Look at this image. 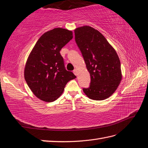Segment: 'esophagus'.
<instances>
[{"instance_id": "1", "label": "esophagus", "mask_w": 148, "mask_h": 148, "mask_svg": "<svg viewBox=\"0 0 148 148\" xmlns=\"http://www.w3.org/2000/svg\"><path fill=\"white\" fill-rule=\"evenodd\" d=\"M73 73H74V74L76 75V76H77V75H78V70H75L74 71H73Z\"/></svg>"}]
</instances>
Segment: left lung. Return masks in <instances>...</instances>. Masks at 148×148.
<instances>
[{"mask_svg": "<svg viewBox=\"0 0 148 148\" xmlns=\"http://www.w3.org/2000/svg\"><path fill=\"white\" fill-rule=\"evenodd\" d=\"M75 35L90 76V87L84 88V92L91 99H106L115 92L122 78L119 56L103 35L92 27H78Z\"/></svg>", "mask_w": 148, "mask_h": 148, "instance_id": "left-lung-1", "label": "left lung"}]
</instances>
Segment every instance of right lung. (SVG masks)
<instances>
[{
  "label": "right lung",
  "instance_id": "obj_1",
  "mask_svg": "<svg viewBox=\"0 0 148 148\" xmlns=\"http://www.w3.org/2000/svg\"><path fill=\"white\" fill-rule=\"evenodd\" d=\"M73 38V32L56 28L44 33L29 54L25 79L35 96L51 103L63 94L66 85L76 78L65 69L61 49Z\"/></svg>",
  "mask_w": 148,
  "mask_h": 148
}]
</instances>
